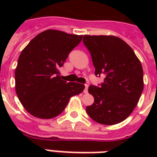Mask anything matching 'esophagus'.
I'll list each match as a JSON object with an SVG mask.
<instances>
[{"label": "esophagus", "instance_id": "1", "mask_svg": "<svg viewBox=\"0 0 157 157\" xmlns=\"http://www.w3.org/2000/svg\"><path fill=\"white\" fill-rule=\"evenodd\" d=\"M88 86H89L87 85V84H86L85 89H84V91H83V92H84V93H87V92H88Z\"/></svg>", "mask_w": 157, "mask_h": 157}]
</instances>
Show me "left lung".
I'll list each match as a JSON object with an SVG mask.
<instances>
[{"label":"left lung","mask_w":157,"mask_h":157,"mask_svg":"<svg viewBox=\"0 0 157 157\" xmlns=\"http://www.w3.org/2000/svg\"><path fill=\"white\" fill-rule=\"evenodd\" d=\"M95 75H105L99 86H90L94 102L86 108L90 118L113 125L124 121L137 105L144 89L143 69L131 47L115 36H83Z\"/></svg>","instance_id":"obj_1"}]
</instances>
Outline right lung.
<instances>
[{
	"label": "right lung",
	"mask_w": 157,
	"mask_h": 157,
	"mask_svg": "<svg viewBox=\"0 0 157 157\" xmlns=\"http://www.w3.org/2000/svg\"><path fill=\"white\" fill-rule=\"evenodd\" d=\"M82 35L48 29L40 33L19 56L15 71V88L20 102L36 118H55L70 98L82 93L85 86L60 79L59 68Z\"/></svg>",
	"instance_id": "obj_1"
}]
</instances>
